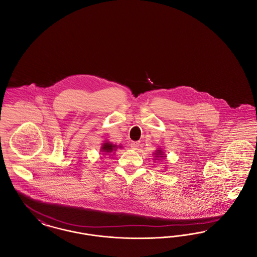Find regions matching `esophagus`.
Here are the masks:
<instances>
[{
	"label": "esophagus",
	"mask_w": 257,
	"mask_h": 257,
	"mask_svg": "<svg viewBox=\"0 0 257 257\" xmlns=\"http://www.w3.org/2000/svg\"><path fill=\"white\" fill-rule=\"evenodd\" d=\"M130 147H132L133 149H138L139 147H140V142H132L131 144H130Z\"/></svg>",
	"instance_id": "obj_1"
}]
</instances>
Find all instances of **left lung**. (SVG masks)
<instances>
[{
	"instance_id": "1",
	"label": "left lung",
	"mask_w": 257,
	"mask_h": 257,
	"mask_svg": "<svg viewBox=\"0 0 257 257\" xmlns=\"http://www.w3.org/2000/svg\"><path fill=\"white\" fill-rule=\"evenodd\" d=\"M162 153H163V152H162L161 150H157V151H156V153H155V155H156L155 157H163V156H162V155H163Z\"/></svg>"
}]
</instances>
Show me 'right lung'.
I'll return each instance as SVG.
<instances>
[{
  "instance_id": "right-lung-1",
  "label": "right lung",
  "mask_w": 257,
  "mask_h": 257,
  "mask_svg": "<svg viewBox=\"0 0 257 257\" xmlns=\"http://www.w3.org/2000/svg\"><path fill=\"white\" fill-rule=\"evenodd\" d=\"M116 148H117L116 146H113L110 143H105L102 147V151L105 152V153H110L112 151H115Z\"/></svg>"
}]
</instances>
